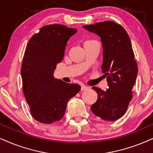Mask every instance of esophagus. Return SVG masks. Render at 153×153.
<instances>
[{"mask_svg":"<svg viewBox=\"0 0 153 153\" xmlns=\"http://www.w3.org/2000/svg\"><path fill=\"white\" fill-rule=\"evenodd\" d=\"M89 88H89L88 86H86V85H82L81 86V90H82V91L87 90H88Z\"/></svg>","mask_w":153,"mask_h":153,"instance_id":"34e87169","label":"esophagus"}]
</instances>
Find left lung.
<instances>
[{
    "label": "left lung",
    "instance_id": "1",
    "mask_svg": "<svg viewBox=\"0 0 153 153\" xmlns=\"http://www.w3.org/2000/svg\"><path fill=\"white\" fill-rule=\"evenodd\" d=\"M83 27L101 38L102 70L107 77L109 87L106 91L92 87L98 97L91 106V111L104 121H116L126 111L138 74L131 39L123 27L113 21L84 25Z\"/></svg>",
    "mask_w": 153,
    "mask_h": 153
}]
</instances>
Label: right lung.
Listing matches in <instances>:
<instances>
[{"instance_id":"obj_1","label":"right lung","mask_w":153,"mask_h":153,"mask_svg":"<svg viewBox=\"0 0 153 153\" xmlns=\"http://www.w3.org/2000/svg\"><path fill=\"white\" fill-rule=\"evenodd\" d=\"M76 32L63 25H46L27 45L21 67L23 92L31 115L39 122L60 121L68 102L80 90L79 85L65 82L53 75L64 56L68 40Z\"/></svg>"}]
</instances>
